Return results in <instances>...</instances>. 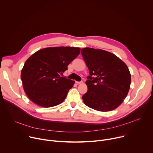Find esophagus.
<instances>
[{
  "label": "esophagus",
  "instance_id": "1",
  "mask_svg": "<svg viewBox=\"0 0 153 153\" xmlns=\"http://www.w3.org/2000/svg\"><path fill=\"white\" fill-rule=\"evenodd\" d=\"M82 81H80V82H78V81H76V83H77V84H80V83H82Z\"/></svg>",
  "mask_w": 153,
  "mask_h": 153
}]
</instances>
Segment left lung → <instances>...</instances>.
<instances>
[{
    "instance_id": "obj_1",
    "label": "left lung",
    "mask_w": 153,
    "mask_h": 153,
    "mask_svg": "<svg viewBox=\"0 0 153 153\" xmlns=\"http://www.w3.org/2000/svg\"><path fill=\"white\" fill-rule=\"evenodd\" d=\"M81 54L90 71L86 84L88 91L82 96L84 103L99 111L117 108L126 98L131 84L127 65L113 53L91 48Z\"/></svg>"
}]
</instances>
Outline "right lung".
<instances>
[{
  "instance_id": "obj_1",
  "label": "right lung",
  "mask_w": 153,
  "mask_h": 153,
  "mask_svg": "<svg viewBox=\"0 0 153 153\" xmlns=\"http://www.w3.org/2000/svg\"><path fill=\"white\" fill-rule=\"evenodd\" d=\"M80 53L71 47L41 49L25 62L20 77L28 97L34 103L49 108L61 103L75 82L61 77Z\"/></svg>"
}]
</instances>
